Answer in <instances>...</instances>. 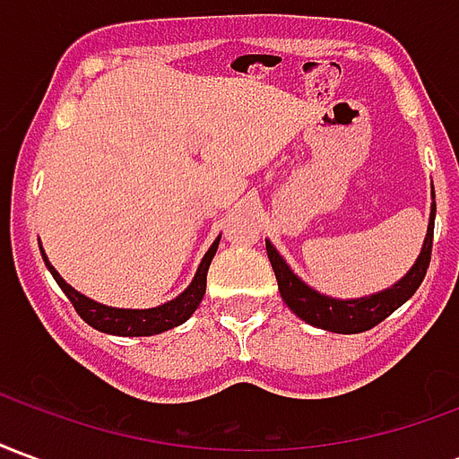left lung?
<instances>
[{
	"instance_id": "obj_1",
	"label": "left lung",
	"mask_w": 459,
	"mask_h": 459,
	"mask_svg": "<svg viewBox=\"0 0 459 459\" xmlns=\"http://www.w3.org/2000/svg\"><path fill=\"white\" fill-rule=\"evenodd\" d=\"M433 229L435 201L430 204V219H428V233H425L423 248L418 253V258L411 265V270L398 282H394L391 288L354 299H339L322 295L315 288H309L305 280L295 275V270L290 268L288 260L280 255L278 248L270 240H265V250H268L273 273L278 278L280 298L299 319H305L312 327L334 332V334H359V332H366V329L376 327L378 322H384L391 312H395L403 302H408L415 295V290L420 288L425 273H428V265H430Z\"/></svg>"
}]
</instances>
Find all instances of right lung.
<instances>
[{"label":"right lung","mask_w":459,"mask_h":459,"mask_svg":"<svg viewBox=\"0 0 459 459\" xmlns=\"http://www.w3.org/2000/svg\"><path fill=\"white\" fill-rule=\"evenodd\" d=\"M221 236L213 243L211 248L206 250V255L201 258L199 268H196V275L189 282V288L184 290L181 295H177L169 302L164 305H157V307L150 309H127V307H110V305H103V302H95V299L85 298L83 292H78L75 288H71L61 275L58 270L48 263L46 253L44 255L46 268L51 270V275L58 282V288L64 290L65 298L74 302L75 312L91 325L98 332H105V334H113V337H152V334H161L167 329H174L184 325L186 319L196 312V307L204 299V292H206V273H209V265L216 250H219ZM41 246V243H39Z\"/></svg>","instance_id":"1"}]
</instances>
